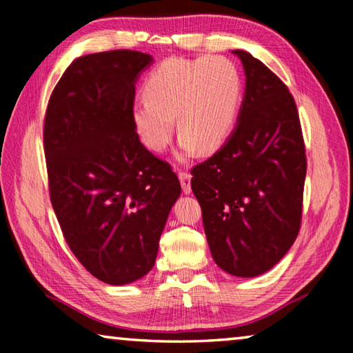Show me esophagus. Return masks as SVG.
<instances>
[{
	"instance_id": "34e87169",
	"label": "esophagus",
	"mask_w": 353,
	"mask_h": 353,
	"mask_svg": "<svg viewBox=\"0 0 353 353\" xmlns=\"http://www.w3.org/2000/svg\"><path fill=\"white\" fill-rule=\"evenodd\" d=\"M179 181H181L183 193L185 194L191 193V176L188 174V172H183V171L179 172Z\"/></svg>"
}]
</instances>
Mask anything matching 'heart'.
<instances>
[{"label": "heart", "instance_id": "obj_1", "mask_svg": "<svg viewBox=\"0 0 353 353\" xmlns=\"http://www.w3.org/2000/svg\"><path fill=\"white\" fill-rule=\"evenodd\" d=\"M145 101L132 109L134 126L145 146L162 152L177 130L181 149L193 154L219 148L234 126L241 98L238 70L224 57L168 59L143 83Z\"/></svg>", "mask_w": 353, "mask_h": 353}]
</instances>
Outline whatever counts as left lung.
Wrapping results in <instances>:
<instances>
[{"label":"left lung","instance_id":"1","mask_svg":"<svg viewBox=\"0 0 353 353\" xmlns=\"http://www.w3.org/2000/svg\"><path fill=\"white\" fill-rule=\"evenodd\" d=\"M246 93L225 145L191 168L208 248L216 265L255 277L282 260L302 223L307 155L296 101L280 77L236 50Z\"/></svg>","mask_w":353,"mask_h":353}]
</instances>
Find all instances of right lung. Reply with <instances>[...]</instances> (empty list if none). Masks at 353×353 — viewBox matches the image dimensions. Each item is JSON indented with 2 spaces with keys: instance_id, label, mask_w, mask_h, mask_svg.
<instances>
[{
  "instance_id": "obj_1",
  "label": "right lung",
  "mask_w": 353,
  "mask_h": 353,
  "mask_svg": "<svg viewBox=\"0 0 353 353\" xmlns=\"http://www.w3.org/2000/svg\"><path fill=\"white\" fill-rule=\"evenodd\" d=\"M152 62L113 50L76 59L48 101L43 149L48 188L65 241L85 270L110 285L151 271L181 183L141 145L135 81Z\"/></svg>"
}]
</instances>
